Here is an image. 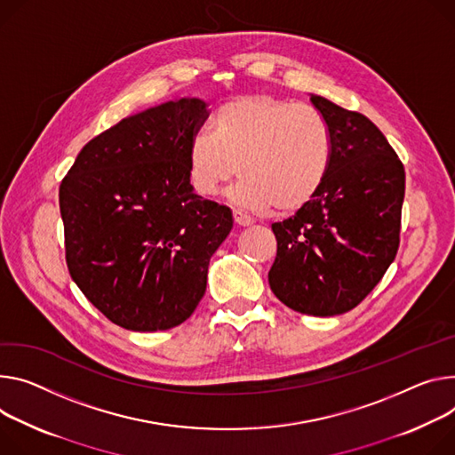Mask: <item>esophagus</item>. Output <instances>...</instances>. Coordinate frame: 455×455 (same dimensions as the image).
Returning a JSON list of instances; mask_svg holds the SVG:
<instances>
[{"instance_id": "34e87169", "label": "esophagus", "mask_w": 455, "mask_h": 455, "mask_svg": "<svg viewBox=\"0 0 455 455\" xmlns=\"http://www.w3.org/2000/svg\"><path fill=\"white\" fill-rule=\"evenodd\" d=\"M232 216H234V223L237 227H249V225H252V220L246 216V214H243L241 211H234Z\"/></svg>"}]
</instances>
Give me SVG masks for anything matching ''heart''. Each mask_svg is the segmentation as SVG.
Here are the masks:
<instances>
[{
  "label": "heart",
  "mask_w": 455,
  "mask_h": 455,
  "mask_svg": "<svg viewBox=\"0 0 455 455\" xmlns=\"http://www.w3.org/2000/svg\"><path fill=\"white\" fill-rule=\"evenodd\" d=\"M214 134L188 143L187 169L196 194L214 196L239 172L230 201L246 212L294 214L315 199L334 156L326 119L308 105L270 94L239 96L223 103Z\"/></svg>",
  "instance_id": "1"
}]
</instances>
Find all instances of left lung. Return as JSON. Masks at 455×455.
<instances>
[{
	"mask_svg": "<svg viewBox=\"0 0 455 455\" xmlns=\"http://www.w3.org/2000/svg\"><path fill=\"white\" fill-rule=\"evenodd\" d=\"M310 101L332 131V164L315 199L272 225L268 283L288 308L326 317L355 308L395 259L404 167L366 116L321 96Z\"/></svg>",
	"mask_w": 455,
	"mask_h": 455,
	"instance_id": "8db88e82",
	"label": "left lung"
}]
</instances>
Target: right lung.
<instances>
[{
  "mask_svg": "<svg viewBox=\"0 0 455 455\" xmlns=\"http://www.w3.org/2000/svg\"><path fill=\"white\" fill-rule=\"evenodd\" d=\"M206 117L204 101L183 98L121 119L81 148L60 185L70 277L121 328L188 319L232 230L228 206L188 180V143Z\"/></svg>",
  "mask_w": 455,
  "mask_h": 455,
  "instance_id": "obj_1",
  "label": "right lung"
}]
</instances>
